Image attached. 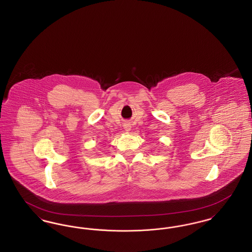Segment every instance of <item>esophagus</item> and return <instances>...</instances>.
I'll use <instances>...</instances> for the list:
<instances>
[{"instance_id":"34e87169","label":"esophagus","mask_w":252,"mask_h":252,"mask_svg":"<svg viewBox=\"0 0 252 252\" xmlns=\"http://www.w3.org/2000/svg\"><path fill=\"white\" fill-rule=\"evenodd\" d=\"M125 128H126V130H129L130 129V125H128V124H126V126H125Z\"/></svg>"}]
</instances>
